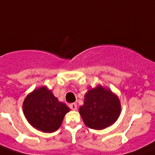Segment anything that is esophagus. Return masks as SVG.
<instances>
[{"label": "esophagus", "instance_id": "obj_1", "mask_svg": "<svg viewBox=\"0 0 155 155\" xmlns=\"http://www.w3.org/2000/svg\"><path fill=\"white\" fill-rule=\"evenodd\" d=\"M69 107H70V109L72 110H77V105H76V103H71L69 105Z\"/></svg>", "mask_w": 155, "mask_h": 155}]
</instances>
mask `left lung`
I'll return each instance as SVG.
<instances>
[{
  "label": "left lung",
  "mask_w": 155,
  "mask_h": 155,
  "mask_svg": "<svg viewBox=\"0 0 155 155\" xmlns=\"http://www.w3.org/2000/svg\"><path fill=\"white\" fill-rule=\"evenodd\" d=\"M120 113V103L117 96L111 91L98 86L85 94L84 105L80 114L90 128L103 129L117 120Z\"/></svg>",
  "instance_id": "left-lung-1"
}]
</instances>
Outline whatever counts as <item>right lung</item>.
Masks as SVG:
<instances>
[{
    "instance_id": "add662e5",
    "label": "right lung",
    "mask_w": 155,
    "mask_h": 155,
    "mask_svg": "<svg viewBox=\"0 0 155 155\" xmlns=\"http://www.w3.org/2000/svg\"><path fill=\"white\" fill-rule=\"evenodd\" d=\"M23 110L31 125L44 132H55L70 109L45 87L34 91L24 100Z\"/></svg>"
}]
</instances>
